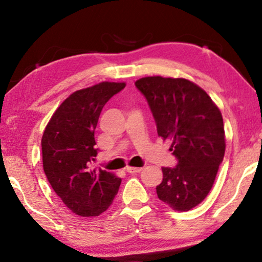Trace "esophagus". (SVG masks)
Instances as JSON below:
<instances>
[{
	"label": "esophagus",
	"instance_id": "1",
	"mask_svg": "<svg viewBox=\"0 0 262 262\" xmlns=\"http://www.w3.org/2000/svg\"><path fill=\"white\" fill-rule=\"evenodd\" d=\"M125 169H126L127 173L136 174V173H139V171L142 170V168H138V167H126V168H125Z\"/></svg>",
	"mask_w": 262,
	"mask_h": 262
}]
</instances>
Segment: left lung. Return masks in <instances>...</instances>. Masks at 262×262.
I'll use <instances>...</instances> for the list:
<instances>
[{"label": "left lung", "mask_w": 262, "mask_h": 262, "mask_svg": "<svg viewBox=\"0 0 262 262\" xmlns=\"http://www.w3.org/2000/svg\"><path fill=\"white\" fill-rule=\"evenodd\" d=\"M155 119L157 134L170 139L175 167H163L160 200L189 211L212 188L225 152L223 118L205 91L185 78L151 76L136 81Z\"/></svg>", "instance_id": "1"}]
</instances>
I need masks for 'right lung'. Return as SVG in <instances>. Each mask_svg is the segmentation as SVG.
<instances>
[{
    "instance_id": "1",
    "label": "right lung",
    "mask_w": 262,
    "mask_h": 262,
    "mask_svg": "<svg viewBox=\"0 0 262 262\" xmlns=\"http://www.w3.org/2000/svg\"><path fill=\"white\" fill-rule=\"evenodd\" d=\"M125 83L101 82L64 100L53 113L41 138L46 178L69 210L95 217L108 209L121 179L99 168L91 169L98 154L94 131L106 102Z\"/></svg>"
}]
</instances>
